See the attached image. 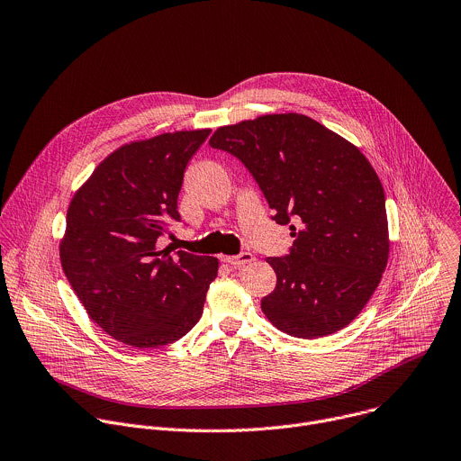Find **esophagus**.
<instances>
[{
	"label": "esophagus",
	"instance_id": "obj_1",
	"mask_svg": "<svg viewBox=\"0 0 461 461\" xmlns=\"http://www.w3.org/2000/svg\"><path fill=\"white\" fill-rule=\"evenodd\" d=\"M226 264L233 266V267H240V266H246L249 262L255 260V257L249 253V251H244V253H239V255H230V257H224L222 258Z\"/></svg>",
	"mask_w": 461,
	"mask_h": 461
}]
</instances>
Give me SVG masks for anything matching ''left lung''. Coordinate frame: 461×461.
<instances>
[{"label": "left lung", "mask_w": 461, "mask_h": 461, "mask_svg": "<svg viewBox=\"0 0 461 461\" xmlns=\"http://www.w3.org/2000/svg\"><path fill=\"white\" fill-rule=\"evenodd\" d=\"M210 144L246 165L276 224L298 221L291 253L267 258L276 285L260 300L266 319L296 339L351 324L378 287L391 248L384 186L358 146L296 112L221 126Z\"/></svg>", "instance_id": "8db88e82"}]
</instances>
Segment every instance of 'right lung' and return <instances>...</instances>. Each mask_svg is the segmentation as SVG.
Listing matches in <instances>:
<instances>
[{"instance_id": "1", "label": "right lung", "mask_w": 461, "mask_h": 461, "mask_svg": "<svg viewBox=\"0 0 461 461\" xmlns=\"http://www.w3.org/2000/svg\"><path fill=\"white\" fill-rule=\"evenodd\" d=\"M210 128L131 140L104 158L74 194L59 242L63 271L88 317L131 348H159L201 319L215 257L161 249L179 221L188 161Z\"/></svg>"}]
</instances>
